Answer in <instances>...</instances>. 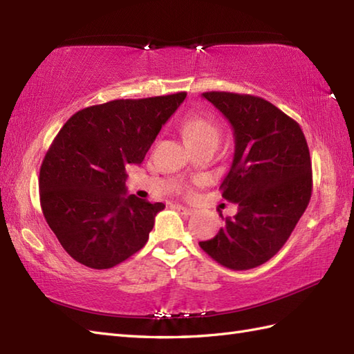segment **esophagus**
Segmentation results:
<instances>
[{
  "label": "esophagus",
  "mask_w": 354,
  "mask_h": 354,
  "mask_svg": "<svg viewBox=\"0 0 354 354\" xmlns=\"http://www.w3.org/2000/svg\"><path fill=\"white\" fill-rule=\"evenodd\" d=\"M179 213L181 214H184V216H190V214H193V209L192 208H187V207H184V205H179V204H176V207H175Z\"/></svg>",
  "instance_id": "1"
}]
</instances>
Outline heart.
<instances>
[{"label": "heart", "mask_w": 354, "mask_h": 354, "mask_svg": "<svg viewBox=\"0 0 354 354\" xmlns=\"http://www.w3.org/2000/svg\"><path fill=\"white\" fill-rule=\"evenodd\" d=\"M181 131L185 141L190 145L201 141H219L221 129L213 118L189 117L181 123Z\"/></svg>", "instance_id": "heart-1"}]
</instances>
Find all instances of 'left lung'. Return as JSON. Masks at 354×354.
Here are the masks:
<instances>
[{
	"label": "left lung",
	"mask_w": 354,
	"mask_h": 354,
	"mask_svg": "<svg viewBox=\"0 0 354 354\" xmlns=\"http://www.w3.org/2000/svg\"><path fill=\"white\" fill-rule=\"evenodd\" d=\"M202 97L234 131V158L221 189L239 209L199 246L228 269L257 268L281 250L309 205V147L295 120L261 97L225 91Z\"/></svg>",
	"instance_id": "1"
}]
</instances>
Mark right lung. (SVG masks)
<instances>
[{"mask_svg": "<svg viewBox=\"0 0 354 354\" xmlns=\"http://www.w3.org/2000/svg\"><path fill=\"white\" fill-rule=\"evenodd\" d=\"M187 93L112 100L70 117L45 155L39 198L45 221L71 257L109 269L146 245L162 202L126 193V167L141 164Z\"/></svg>", "mask_w": 354, "mask_h": 354, "instance_id": "add662e5", "label": "right lung"}]
</instances>
